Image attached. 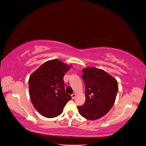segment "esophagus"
I'll use <instances>...</instances> for the list:
<instances>
[{
  "label": "esophagus",
  "instance_id": "1",
  "mask_svg": "<svg viewBox=\"0 0 146 146\" xmlns=\"http://www.w3.org/2000/svg\"><path fill=\"white\" fill-rule=\"evenodd\" d=\"M75 97H76V94L74 93V94H73V95H72V99H74Z\"/></svg>",
  "mask_w": 146,
  "mask_h": 146
}]
</instances>
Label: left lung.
I'll return each instance as SVG.
<instances>
[{"mask_svg":"<svg viewBox=\"0 0 146 146\" xmlns=\"http://www.w3.org/2000/svg\"><path fill=\"white\" fill-rule=\"evenodd\" d=\"M82 72L86 86V102L78 107L79 113L86 119H98L106 115L114 104L118 90L117 81L102 69L90 67Z\"/></svg>","mask_w":146,"mask_h":146,"instance_id":"left-lung-1","label":"left lung"}]
</instances>
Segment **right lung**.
Returning <instances> with one entry per match:
<instances>
[{
    "label": "right lung",
    "mask_w": 146,
    "mask_h": 146,
    "mask_svg": "<svg viewBox=\"0 0 146 146\" xmlns=\"http://www.w3.org/2000/svg\"><path fill=\"white\" fill-rule=\"evenodd\" d=\"M59 59L46 61L33 73L29 80V93L36 110L48 118L62 113L72 99L65 90L64 76L71 68Z\"/></svg>",
    "instance_id": "add662e5"
}]
</instances>
